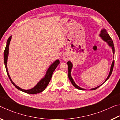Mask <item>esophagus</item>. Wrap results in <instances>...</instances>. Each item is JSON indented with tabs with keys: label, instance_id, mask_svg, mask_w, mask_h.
<instances>
[{
	"label": "esophagus",
	"instance_id": "esophagus-1",
	"mask_svg": "<svg viewBox=\"0 0 120 120\" xmlns=\"http://www.w3.org/2000/svg\"><path fill=\"white\" fill-rule=\"evenodd\" d=\"M63 59H64V60L67 61V60H68V56H67L64 55V56H63Z\"/></svg>",
	"mask_w": 120,
	"mask_h": 120
}]
</instances>
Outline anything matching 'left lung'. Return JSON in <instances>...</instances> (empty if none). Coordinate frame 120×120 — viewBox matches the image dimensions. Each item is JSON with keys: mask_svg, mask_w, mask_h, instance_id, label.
Masks as SVG:
<instances>
[{"mask_svg": "<svg viewBox=\"0 0 120 120\" xmlns=\"http://www.w3.org/2000/svg\"><path fill=\"white\" fill-rule=\"evenodd\" d=\"M99 36H100V37L101 38V39H102L104 41H105V42H106L108 44L109 46H110V47L112 48V51L113 53V54H114V44H113V40H112V38H111L110 36L109 35V34L107 33V32L106 31V30L104 29V28H103L101 30V33L99 34ZM68 64V77H69V79L70 81L71 82V84L73 85V86H74L75 88H76L78 89H80V90H86V89H84V88H81V87H79L78 85H77L76 84V83L75 82L74 80H73V79L71 77V69L72 68V67H73V64L71 63V62L70 61H69L67 62ZM114 60L112 62V64H111V69H110V71H109V74L108 75V76H107V78L106 79V80L104 82H106V81L109 78V77L112 74V72L113 71V67H114ZM102 84L99 85L98 87H95V88H92L90 89V90H95V89H96L97 88H98L99 87H100L101 85H102Z\"/></svg>", "mask_w": 120, "mask_h": 120, "instance_id": "8db88e82", "label": "left lung"}]
</instances>
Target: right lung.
Segmentation results:
<instances>
[{
	"label": "right lung",
	"instance_id": "add662e5",
	"mask_svg": "<svg viewBox=\"0 0 120 120\" xmlns=\"http://www.w3.org/2000/svg\"><path fill=\"white\" fill-rule=\"evenodd\" d=\"M12 36H11L8 38L7 41V44L6 46L5 51H4V64H5V68L6 69V72L8 76V77L9 78L10 80L11 81L12 84L15 86L16 88L19 89V90L22 91V92H25L26 93H28V94H38V93H41L44 90L45 88L47 87L50 81L51 80V77L52 76L53 73L54 71L55 70L56 68L57 67L58 65L60 64L59 60H56L55 61L53 64L51 65L49 67V68H48L47 71L46 72V74L43 78L41 79V80H40V82H38L37 84L35 86H34L33 88L30 89H22L20 88L19 86H17V85L14 84V82L12 81L11 77L9 76V74L8 73V68H7V60H8V53H9V45L10 44V42H11V39Z\"/></svg>",
	"mask_w": 120,
	"mask_h": 120
}]
</instances>
